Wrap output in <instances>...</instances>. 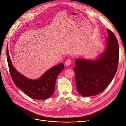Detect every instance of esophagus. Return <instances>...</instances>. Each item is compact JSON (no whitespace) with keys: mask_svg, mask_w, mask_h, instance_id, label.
<instances>
[{"mask_svg":"<svg viewBox=\"0 0 126 126\" xmlns=\"http://www.w3.org/2000/svg\"><path fill=\"white\" fill-rule=\"evenodd\" d=\"M71 63V59H68L66 60L65 62V64L66 66H69Z\"/></svg>","mask_w":126,"mask_h":126,"instance_id":"1","label":"esophagus"}]
</instances>
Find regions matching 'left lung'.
Masks as SVG:
<instances>
[{"label": "left lung", "mask_w": 126, "mask_h": 126, "mask_svg": "<svg viewBox=\"0 0 126 126\" xmlns=\"http://www.w3.org/2000/svg\"><path fill=\"white\" fill-rule=\"evenodd\" d=\"M107 30V46L97 60L76 59L74 68L76 88L83 97L93 96L102 92L111 82L117 70L119 45L114 33Z\"/></svg>", "instance_id": "1"}]
</instances>
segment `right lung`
<instances>
[{"mask_svg":"<svg viewBox=\"0 0 126 126\" xmlns=\"http://www.w3.org/2000/svg\"><path fill=\"white\" fill-rule=\"evenodd\" d=\"M7 58L10 76L16 86L29 97L43 100L50 97L54 93L57 76L64 69L63 63L48 70L36 80L30 79L18 72L13 66L7 48Z\"/></svg>","mask_w":126,"mask_h":126,"instance_id":"add662e5","label":"right lung"}]
</instances>
